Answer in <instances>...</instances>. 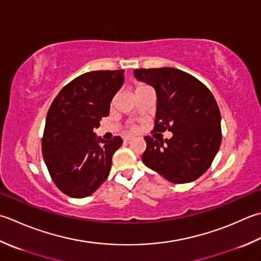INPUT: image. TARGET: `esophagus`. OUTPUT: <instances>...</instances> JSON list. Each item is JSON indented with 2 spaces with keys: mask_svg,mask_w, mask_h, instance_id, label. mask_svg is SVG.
Segmentation results:
<instances>
[{
  "mask_svg": "<svg viewBox=\"0 0 261 261\" xmlns=\"http://www.w3.org/2000/svg\"><path fill=\"white\" fill-rule=\"evenodd\" d=\"M132 139H134V137H132V136H124V137H123V140H124V141H130V140H132Z\"/></svg>",
  "mask_w": 261,
  "mask_h": 261,
  "instance_id": "1",
  "label": "esophagus"
}]
</instances>
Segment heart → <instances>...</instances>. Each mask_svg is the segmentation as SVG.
Returning a JSON list of instances; mask_svg holds the SVG:
<instances>
[{
	"instance_id": "1",
	"label": "heart",
	"mask_w": 261,
	"mask_h": 261,
	"mask_svg": "<svg viewBox=\"0 0 261 261\" xmlns=\"http://www.w3.org/2000/svg\"><path fill=\"white\" fill-rule=\"evenodd\" d=\"M141 87H145V86H141ZM139 88H140V87H139Z\"/></svg>"
}]
</instances>
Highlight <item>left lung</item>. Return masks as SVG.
<instances>
[{"mask_svg": "<svg viewBox=\"0 0 261 261\" xmlns=\"http://www.w3.org/2000/svg\"><path fill=\"white\" fill-rule=\"evenodd\" d=\"M135 78L156 91L154 131H171V139L145 137L146 166L172 183H189L205 173L222 142L221 112L207 87L174 68L137 69Z\"/></svg>", "mask_w": 261, "mask_h": 261, "instance_id": "8db88e82", "label": "left lung"}]
</instances>
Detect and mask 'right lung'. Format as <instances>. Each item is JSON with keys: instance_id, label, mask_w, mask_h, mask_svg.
Returning a JSON list of instances; mask_svg holds the SVG:
<instances>
[{"instance_id": "1", "label": "right lung", "mask_w": 261, "mask_h": 261, "mask_svg": "<svg viewBox=\"0 0 261 261\" xmlns=\"http://www.w3.org/2000/svg\"><path fill=\"white\" fill-rule=\"evenodd\" d=\"M123 70L91 71L61 89L50 105L42 151L53 182L66 196L94 193L110 174L121 137L104 140L94 134L123 85Z\"/></svg>"}]
</instances>
